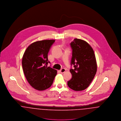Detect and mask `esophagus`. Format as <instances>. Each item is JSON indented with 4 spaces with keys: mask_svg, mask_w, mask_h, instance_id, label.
Segmentation results:
<instances>
[{
    "mask_svg": "<svg viewBox=\"0 0 121 121\" xmlns=\"http://www.w3.org/2000/svg\"><path fill=\"white\" fill-rule=\"evenodd\" d=\"M66 71V70L65 69H62L61 70H60V72L61 73H65Z\"/></svg>",
    "mask_w": 121,
    "mask_h": 121,
    "instance_id": "34e87169",
    "label": "esophagus"
}]
</instances>
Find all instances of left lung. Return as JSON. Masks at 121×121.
<instances>
[{"instance_id": "obj_1", "label": "left lung", "mask_w": 121, "mask_h": 121, "mask_svg": "<svg viewBox=\"0 0 121 121\" xmlns=\"http://www.w3.org/2000/svg\"><path fill=\"white\" fill-rule=\"evenodd\" d=\"M73 49L71 65L74 69H71L72 79L68 85L76 91L85 90L89 86L97 71L95 55L92 47L86 41L75 39L70 43Z\"/></svg>"}]
</instances>
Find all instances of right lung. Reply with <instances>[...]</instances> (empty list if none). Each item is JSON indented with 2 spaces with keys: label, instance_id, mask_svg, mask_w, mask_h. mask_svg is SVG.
<instances>
[{
  "label": "right lung",
  "instance_id": "add662e5",
  "mask_svg": "<svg viewBox=\"0 0 121 121\" xmlns=\"http://www.w3.org/2000/svg\"><path fill=\"white\" fill-rule=\"evenodd\" d=\"M54 42L53 39L35 42L23 53L22 64L24 74L29 84L37 90L50 87L57 75L56 70L47 65L49 63L48 54Z\"/></svg>",
  "mask_w": 121,
  "mask_h": 121
}]
</instances>
